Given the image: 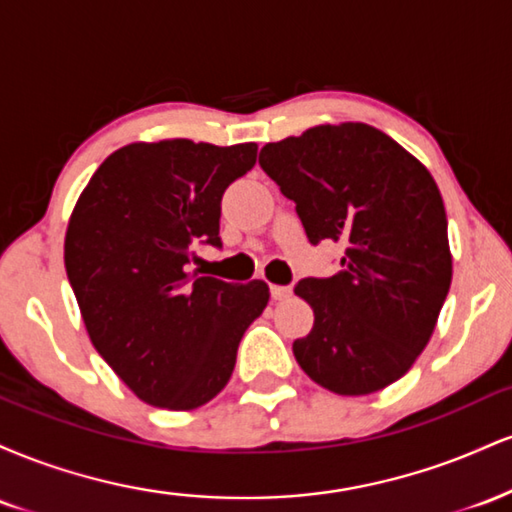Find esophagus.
Segmentation results:
<instances>
[{
  "label": "esophagus",
  "instance_id": "1",
  "mask_svg": "<svg viewBox=\"0 0 512 512\" xmlns=\"http://www.w3.org/2000/svg\"><path fill=\"white\" fill-rule=\"evenodd\" d=\"M269 293H272L274 301H286V298H291V286H269Z\"/></svg>",
  "mask_w": 512,
  "mask_h": 512
}]
</instances>
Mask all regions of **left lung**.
Segmentation results:
<instances>
[{"label": "left lung", "instance_id": "1", "mask_svg": "<svg viewBox=\"0 0 512 512\" xmlns=\"http://www.w3.org/2000/svg\"><path fill=\"white\" fill-rule=\"evenodd\" d=\"M260 166L296 204L313 245L344 248L342 269L301 279L315 325L293 342L310 380L370 395L414 366L450 291L448 216L436 180L363 122L320 125L262 146Z\"/></svg>", "mask_w": 512, "mask_h": 512}]
</instances>
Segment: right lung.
<instances>
[{
  "label": "right lung",
  "mask_w": 512,
  "mask_h": 512,
  "mask_svg": "<svg viewBox=\"0 0 512 512\" xmlns=\"http://www.w3.org/2000/svg\"><path fill=\"white\" fill-rule=\"evenodd\" d=\"M257 144H129L101 163L69 219L64 267L96 351L146 404L187 411L231 380L238 344L267 308L260 279L190 272L221 248V197Z\"/></svg>",
  "instance_id": "1"
}]
</instances>
